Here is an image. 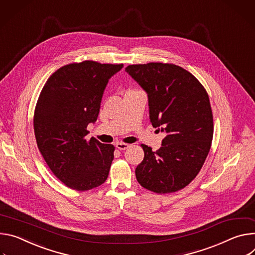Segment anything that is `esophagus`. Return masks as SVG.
<instances>
[{
  "mask_svg": "<svg viewBox=\"0 0 255 255\" xmlns=\"http://www.w3.org/2000/svg\"><path fill=\"white\" fill-rule=\"evenodd\" d=\"M116 147H117L119 150L124 151V150H127L128 148H129L130 146H129L128 144H125V143H118V144L116 145Z\"/></svg>",
  "mask_w": 255,
  "mask_h": 255,
  "instance_id": "esophagus-1",
  "label": "esophagus"
}]
</instances>
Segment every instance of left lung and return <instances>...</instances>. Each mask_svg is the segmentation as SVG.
<instances>
[{"label": "left lung", "instance_id": "8db88e82", "mask_svg": "<svg viewBox=\"0 0 255 255\" xmlns=\"http://www.w3.org/2000/svg\"><path fill=\"white\" fill-rule=\"evenodd\" d=\"M126 72L148 94L152 126L166 132L158 151L142 145L145 157L135 168L136 180L157 193L177 191L195 178L211 149L209 95L199 80L176 65H130Z\"/></svg>", "mask_w": 255, "mask_h": 255}]
</instances>
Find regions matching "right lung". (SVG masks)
Returning <instances> with one entry per match:
<instances>
[{
  "mask_svg": "<svg viewBox=\"0 0 255 255\" xmlns=\"http://www.w3.org/2000/svg\"><path fill=\"white\" fill-rule=\"evenodd\" d=\"M123 67L93 61L64 66L39 95L33 120L37 147L52 173L72 189L89 190L108 177L115 147L85 136L97 121L109 79Z\"/></svg>",
  "mask_w": 255,
  "mask_h": 255,
  "instance_id": "add662e5",
  "label": "right lung"
}]
</instances>
